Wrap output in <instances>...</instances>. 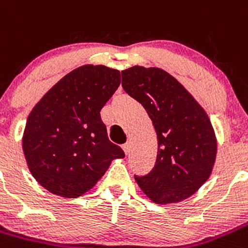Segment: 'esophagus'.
<instances>
[{
  "instance_id": "esophagus-1",
  "label": "esophagus",
  "mask_w": 248,
  "mask_h": 248,
  "mask_svg": "<svg viewBox=\"0 0 248 248\" xmlns=\"http://www.w3.org/2000/svg\"><path fill=\"white\" fill-rule=\"evenodd\" d=\"M122 149H124V152L126 153V154H129V150H131V145H129V143H126V144L122 145Z\"/></svg>"
}]
</instances>
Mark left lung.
<instances>
[{
  "mask_svg": "<svg viewBox=\"0 0 248 248\" xmlns=\"http://www.w3.org/2000/svg\"><path fill=\"white\" fill-rule=\"evenodd\" d=\"M122 88L140 103L158 136L155 165L138 186L154 203L186 200L208 180L217 140L202 106L184 85L161 68L133 66L121 72Z\"/></svg>",
  "mask_w": 248,
  "mask_h": 248,
  "instance_id": "obj_1",
  "label": "left lung"
}]
</instances>
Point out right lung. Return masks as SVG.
Segmentation results:
<instances>
[{
	"instance_id": "add662e5",
	"label": "right lung",
	"mask_w": 248,
	"mask_h": 248,
	"mask_svg": "<svg viewBox=\"0 0 248 248\" xmlns=\"http://www.w3.org/2000/svg\"><path fill=\"white\" fill-rule=\"evenodd\" d=\"M121 83L117 69L78 67L51 88L29 113L23 152L34 179L51 193L77 198L89 191L113 159L100 111Z\"/></svg>"
}]
</instances>
